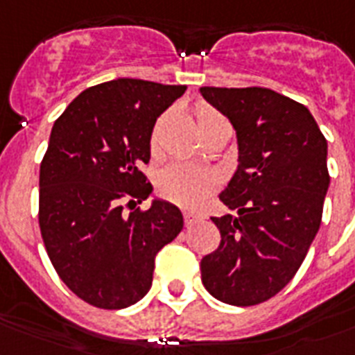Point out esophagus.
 I'll list each match as a JSON object with an SVG mask.
<instances>
[{"label": "esophagus", "instance_id": "obj_1", "mask_svg": "<svg viewBox=\"0 0 355 355\" xmlns=\"http://www.w3.org/2000/svg\"><path fill=\"white\" fill-rule=\"evenodd\" d=\"M184 221L186 225H195V223L202 221V214H197V211H184Z\"/></svg>", "mask_w": 355, "mask_h": 355}]
</instances>
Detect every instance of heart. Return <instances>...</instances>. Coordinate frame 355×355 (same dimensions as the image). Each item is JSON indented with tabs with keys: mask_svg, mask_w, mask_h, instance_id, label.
Instances as JSON below:
<instances>
[{
	"mask_svg": "<svg viewBox=\"0 0 355 355\" xmlns=\"http://www.w3.org/2000/svg\"><path fill=\"white\" fill-rule=\"evenodd\" d=\"M164 119H158L155 125L153 136H150V149L156 150L158 147V134ZM195 121L199 127L202 138L217 130H230L228 119L223 116L217 108L199 103L195 107ZM217 186V177L210 169L188 166V164H171L164 167L156 180V189L160 197L169 202H175L184 208H193L205 199L206 195L214 191Z\"/></svg>",
	"mask_w": 355,
	"mask_h": 355,
	"instance_id": "heart-1",
	"label": "heart"
}]
</instances>
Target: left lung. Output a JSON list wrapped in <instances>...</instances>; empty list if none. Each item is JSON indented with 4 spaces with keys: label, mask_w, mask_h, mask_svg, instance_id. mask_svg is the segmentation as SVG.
<instances>
[{
    "label": "left lung",
    "mask_w": 355,
    "mask_h": 355,
    "mask_svg": "<svg viewBox=\"0 0 355 355\" xmlns=\"http://www.w3.org/2000/svg\"><path fill=\"white\" fill-rule=\"evenodd\" d=\"M236 128L239 166L219 195L230 214L211 217L221 243L200 259L211 297L256 306L280 293L319 232L330 186L328 144L300 103L269 88L202 86Z\"/></svg>",
    "instance_id": "1"
}]
</instances>
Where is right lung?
<instances>
[{
    "instance_id": "add662e5",
    "label": "right lung",
    "mask_w": 355,
    "mask_h": 355,
    "mask_svg": "<svg viewBox=\"0 0 355 355\" xmlns=\"http://www.w3.org/2000/svg\"><path fill=\"white\" fill-rule=\"evenodd\" d=\"M184 92V85L108 80L75 97L53 125L38 223L57 275L90 306L121 309L144 298L156 254L182 230L177 206L136 205L153 191L141 169L156 118Z\"/></svg>"
}]
</instances>
